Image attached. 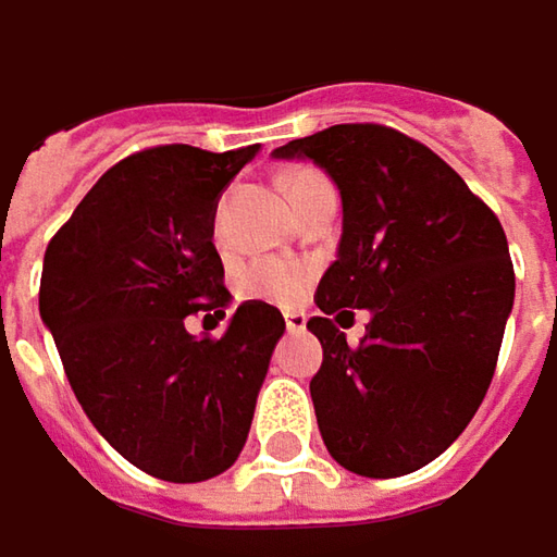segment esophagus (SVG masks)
Listing matches in <instances>:
<instances>
[{
    "label": "esophagus",
    "mask_w": 557,
    "mask_h": 557,
    "mask_svg": "<svg viewBox=\"0 0 557 557\" xmlns=\"http://www.w3.org/2000/svg\"><path fill=\"white\" fill-rule=\"evenodd\" d=\"M285 329H288L292 335H300V332L307 329V317H304V313H297V310L285 313Z\"/></svg>",
    "instance_id": "esophagus-1"
}]
</instances>
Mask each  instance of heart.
Here are the masks:
<instances>
[{"instance_id":"1","label":"heart","mask_w":557,"mask_h":557,"mask_svg":"<svg viewBox=\"0 0 557 557\" xmlns=\"http://www.w3.org/2000/svg\"><path fill=\"white\" fill-rule=\"evenodd\" d=\"M320 175L313 172H297L288 178V194L300 190L307 182H313ZM222 219L225 207L215 209V235H222ZM310 263L294 260V257H263L253 260L240 275H237V294L244 300H263V304H294L300 292L310 282Z\"/></svg>"}]
</instances>
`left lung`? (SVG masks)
I'll return each instance as SVG.
<instances>
[{
    "label": "left lung",
    "mask_w": 557,
    "mask_h": 557,
    "mask_svg": "<svg viewBox=\"0 0 557 557\" xmlns=\"http://www.w3.org/2000/svg\"><path fill=\"white\" fill-rule=\"evenodd\" d=\"M272 156L310 159L342 194L338 257L307 322L322 345L310 379L322 442L350 473H413L486 398L515 307L505 228L445 159L395 127L332 125ZM350 309L371 310L357 349L337 329Z\"/></svg>",
    "instance_id": "1"
}]
</instances>
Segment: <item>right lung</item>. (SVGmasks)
<instances>
[{"instance_id":"add662e5","label":"right lung","mask_w":557,"mask_h":557,"mask_svg":"<svg viewBox=\"0 0 557 557\" xmlns=\"http://www.w3.org/2000/svg\"><path fill=\"white\" fill-rule=\"evenodd\" d=\"M260 144H169L99 178L46 247L40 317L99 435L165 483H200L240 455L285 320L244 300L222 338L184 322L232 300L212 244L215 203Z\"/></svg>"}]
</instances>
